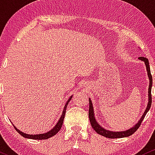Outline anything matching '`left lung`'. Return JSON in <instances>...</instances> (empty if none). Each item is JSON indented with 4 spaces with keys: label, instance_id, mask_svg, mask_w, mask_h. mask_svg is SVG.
I'll return each instance as SVG.
<instances>
[{
    "label": "left lung",
    "instance_id": "1",
    "mask_svg": "<svg viewBox=\"0 0 155 155\" xmlns=\"http://www.w3.org/2000/svg\"><path fill=\"white\" fill-rule=\"evenodd\" d=\"M139 60L142 61L145 63L146 67H147V71L148 74V77L149 79V90H148V93H149V102H148V105L147 108H146L145 111H144L143 116H141L140 120L138 121V122L137 123L135 126H133V127H131L129 130H127L126 131H121V132H114V131H110V130H105V128L102 127L100 124H98V122L96 121L94 116V107L93 105H92V102L91 99L89 98V111H88V117H89L90 122L93 127V129L97 132V133L100 134V135H102V136H105L106 138H124V137H128L130 136L131 135L135 133L137 130L138 129L139 127L141 124L142 121H143L144 117H145L146 114H147L148 111L150 109L151 105H152V74H151V71H150V67H149V60L145 57H139Z\"/></svg>",
    "mask_w": 155,
    "mask_h": 155
}]
</instances>
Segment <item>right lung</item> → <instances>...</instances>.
<instances>
[{"mask_svg": "<svg viewBox=\"0 0 155 155\" xmlns=\"http://www.w3.org/2000/svg\"><path fill=\"white\" fill-rule=\"evenodd\" d=\"M72 96H71L70 98H69V100H67V102H66V105H64V108L63 110V112H62V114H61V118L59 119L58 121L57 122V124H55L54 127H53L52 130H50V131L47 132V133H42V134L29 135V134L24 133L23 132H21L20 130H19L17 128H16V127L15 126H14V127L15 128V130H16V131L17 132V133H19L22 137H24V138H26L34 139V140H45V139H48L49 138H50V137H53V135H55V134L58 133L59 130H60L61 128L62 124H63L64 119V116H65V113H66V110H67V105H68L69 102L71 100V99H72Z\"/></svg>", "mask_w": 155, "mask_h": 155, "instance_id": "obj_1", "label": "right lung"}]
</instances>
